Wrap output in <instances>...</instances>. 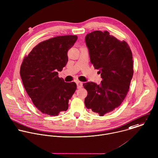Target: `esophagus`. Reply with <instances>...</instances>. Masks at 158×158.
Wrapping results in <instances>:
<instances>
[{
    "instance_id": "1",
    "label": "esophagus",
    "mask_w": 158,
    "mask_h": 158,
    "mask_svg": "<svg viewBox=\"0 0 158 158\" xmlns=\"http://www.w3.org/2000/svg\"><path fill=\"white\" fill-rule=\"evenodd\" d=\"M77 84V89H81L82 87V82H80V81H77L76 82Z\"/></svg>"
}]
</instances>
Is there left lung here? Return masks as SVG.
I'll return each mask as SVG.
<instances>
[{
    "mask_svg": "<svg viewBox=\"0 0 158 158\" xmlns=\"http://www.w3.org/2000/svg\"><path fill=\"white\" fill-rule=\"evenodd\" d=\"M90 62L99 70L100 84H83L87 91L84 103L87 109L100 116L119 106L127 92L134 74L133 57L127 43L108 31H95L85 36Z\"/></svg>",
    "mask_w": 158,
    "mask_h": 158,
    "instance_id": "obj_1",
    "label": "left lung"
}]
</instances>
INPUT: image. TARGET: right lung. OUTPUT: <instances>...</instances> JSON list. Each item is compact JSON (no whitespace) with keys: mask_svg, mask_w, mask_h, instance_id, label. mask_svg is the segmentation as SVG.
Wrapping results in <instances>:
<instances>
[{"mask_svg":"<svg viewBox=\"0 0 158 158\" xmlns=\"http://www.w3.org/2000/svg\"><path fill=\"white\" fill-rule=\"evenodd\" d=\"M77 35L57 36L33 48L23 60L20 76L24 87L35 106L42 113L55 116L68 108L77 85L58 76L68 61L67 52Z\"/></svg>","mask_w":158,"mask_h":158,"instance_id":"1","label":"right lung"}]
</instances>
